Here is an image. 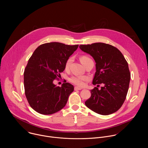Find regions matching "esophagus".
I'll use <instances>...</instances> for the list:
<instances>
[{
    "label": "esophagus",
    "instance_id": "esophagus-1",
    "mask_svg": "<svg viewBox=\"0 0 148 148\" xmlns=\"http://www.w3.org/2000/svg\"><path fill=\"white\" fill-rule=\"evenodd\" d=\"M81 90H82L81 88H79V87H74V90H75V91Z\"/></svg>",
    "mask_w": 148,
    "mask_h": 148
}]
</instances>
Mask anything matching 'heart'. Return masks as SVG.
<instances>
[{
    "label": "heart",
    "mask_w": 148,
    "mask_h": 148,
    "mask_svg": "<svg viewBox=\"0 0 148 148\" xmlns=\"http://www.w3.org/2000/svg\"><path fill=\"white\" fill-rule=\"evenodd\" d=\"M88 58H90L86 56H82L80 58V61L82 63L84 61H85ZM72 60H73L72 57H70L67 60L65 64L66 69H69V66L72 61ZM87 77L86 76H73L69 79V81L77 86L83 87L84 85H85V82L87 81Z\"/></svg>",
    "instance_id": "1"
}]
</instances>
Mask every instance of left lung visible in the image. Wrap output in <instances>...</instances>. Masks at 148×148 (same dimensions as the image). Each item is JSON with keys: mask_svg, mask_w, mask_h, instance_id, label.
<instances>
[{"mask_svg": "<svg viewBox=\"0 0 148 148\" xmlns=\"http://www.w3.org/2000/svg\"><path fill=\"white\" fill-rule=\"evenodd\" d=\"M79 48L96 62L93 85L104 84L100 90L97 87L91 90L86 105L103 115L115 112L122 107L129 89L131 73L127 61L117 48L108 44L95 43L80 45Z\"/></svg>", "mask_w": 148, "mask_h": 148, "instance_id": "obj_1", "label": "left lung"}]
</instances>
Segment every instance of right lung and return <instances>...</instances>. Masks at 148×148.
Here are the masks:
<instances>
[{
	"instance_id": "obj_1",
	"label": "right lung",
	"mask_w": 148,
	"mask_h": 148,
	"mask_svg": "<svg viewBox=\"0 0 148 148\" xmlns=\"http://www.w3.org/2000/svg\"><path fill=\"white\" fill-rule=\"evenodd\" d=\"M78 47L58 42L45 43L29 58L24 72L25 92L30 107L38 113L50 115L65 107L74 86L66 81L60 87L53 81L64 70L67 60Z\"/></svg>"
}]
</instances>
